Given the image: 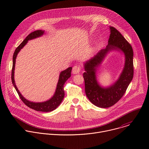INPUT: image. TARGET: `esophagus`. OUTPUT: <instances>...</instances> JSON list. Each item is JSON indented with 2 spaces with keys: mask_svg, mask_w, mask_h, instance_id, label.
<instances>
[{
  "mask_svg": "<svg viewBox=\"0 0 149 149\" xmlns=\"http://www.w3.org/2000/svg\"><path fill=\"white\" fill-rule=\"evenodd\" d=\"M81 71V68L78 66H74L72 68V73L74 74H79Z\"/></svg>",
  "mask_w": 149,
  "mask_h": 149,
  "instance_id": "obj_1",
  "label": "esophagus"
}]
</instances>
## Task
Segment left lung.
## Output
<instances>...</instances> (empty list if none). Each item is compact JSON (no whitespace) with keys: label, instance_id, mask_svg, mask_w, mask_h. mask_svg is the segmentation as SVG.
Segmentation results:
<instances>
[{"label":"left lung","instance_id":"obj_1","mask_svg":"<svg viewBox=\"0 0 149 149\" xmlns=\"http://www.w3.org/2000/svg\"><path fill=\"white\" fill-rule=\"evenodd\" d=\"M108 45L94 57L84 63L85 91L89 100L100 108H108L117 102L123 96L133 78V51L131 45L115 28L110 26ZM121 51L125 56V67L118 79L110 86L102 88L96 79L97 68L110 51Z\"/></svg>","mask_w":149,"mask_h":149}]
</instances>
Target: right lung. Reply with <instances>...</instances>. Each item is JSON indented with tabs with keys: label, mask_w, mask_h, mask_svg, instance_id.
Returning a JSON list of instances; mask_svg holds the SVG:
<instances>
[{
	"label": "right lung",
	"mask_w": 149,
	"mask_h": 149,
	"mask_svg": "<svg viewBox=\"0 0 149 149\" xmlns=\"http://www.w3.org/2000/svg\"><path fill=\"white\" fill-rule=\"evenodd\" d=\"M44 33V31L42 30H38L35 31L32 33H31L29 35H28V36L24 40V41L21 43L15 49V52L13 54V66H12V82L13 85L15 88L16 89L20 98L21 99L24 103L27 105L29 108L33 109L36 111H42V112H50L54 110H55L58 106L61 103L62 100L64 97L65 93L64 90H63V85H64L66 81L71 77V73L72 70V67H69L67 70L62 71L60 74L59 77L58 79V82L57 84L55 92L54 95L53 97L48 100V101L42 102H34L32 101H29L25 99L20 94L19 91L18 90L14 79V71H15V63H16V59L17 54L20 51L21 49H22L28 43L29 40H31L38 37L41 36L43 35Z\"/></svg>",
	"instance_id": "obj_1"
}]
</instances>
